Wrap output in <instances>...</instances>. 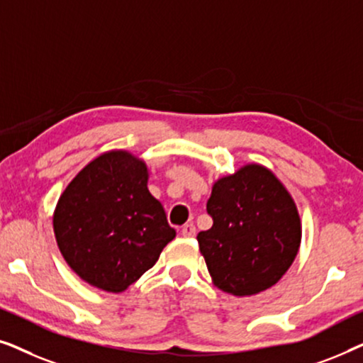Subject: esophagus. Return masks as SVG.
Segmentation results:
<instances>
[{
	"mask_svg": "<svg viewBox=\"0 0 363 363\" xmlns=\"http://www.w3.org/2000/svg\"><path fill=\"white\" fill-rule=\"evenodd\" d=\"M195 233H196V228L193 223H186V225L182 228V235L185 238H193L195 236Z\"/></svg>",
	"mask_w": 363,
	"mask_h": 363,
	"instance_id": "34e87169",
	"label": "esophagus"
}]
</instances>
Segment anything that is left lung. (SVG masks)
Listing matches in <instances>:
<instances>
[{
    "label": "left lung",
    "mask_w": 363,
    "mask_h": 363,
    "mask_svg": "<svg viewBox=\"0 0 363 363\" xmlns=\"http://www.w3.org/2000/svg\"><path fill=\"white\" fill-rule=\"evenodd\" d=\"M206 211L213 218L196 240L213 284L233 296L269 289L286 274L301 246V218L269 168L247 163L218 178Z\"/></svg>",
    "instance_id": "obj_1"
}]
</instances>
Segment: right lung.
<instances>
[{"mask_svg":"<svg viewBox=\"0 0 363 363\" xmlns=\"http://www.w3.org/2000/svg\"><path fill=\"white\" fill-rule=\"evenodd\" d=\"M147 182L145 162L111 150L89 162L59 196L52 216L59 251L87 284L123 292L175 238Z\"/></svg>","mask_w":363,"mask_h":363,"instance_id":"obj_1","label":"right lung"}]
</instances>
